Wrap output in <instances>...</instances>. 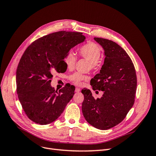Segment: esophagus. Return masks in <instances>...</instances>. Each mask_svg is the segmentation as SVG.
Segmentation results:
<instances>
[{
	"label": "esophagus",
	"mask_w": 156,
	"mask_h": 156,
	"mask_svg": "<svg viewBox=\"0 0 156 156\" xmlns=\"http://www.w3.org/2000/svg\"><path fill=\"white\" fill-rule=\"evenodd\" d=\"M75 92H79L80 91H81V89H80L79 88H75Z\"/></svg>",
	"instance_id": "obj_1"
}]
</instances>
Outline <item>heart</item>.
<instances>
[{
  "mask_svg": "<svg viewBox=\"0 0 156 156\" xmlns=\"http://www.w3.org/2000/svg\"><path fill=\"white\" fill-rule=\"evenodd\" d=\"M79 53L82 57L88 61L90 64V67L94 68L100 58L101 50L98 44L94 42H90L81 47L79 49ZM64 62L68 69H73L76 63V58L74 54L71 52L68 53L64 56ZM88 79L87 76L79 73H75L69 77L71 81L77 85H81L82 81H86Z\"/></svg>",
  "mask_w": 156,
  "mask_h": 156,
  "instance_id": "obj_1",
  "label": "heart"
}]
</instances>
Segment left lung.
Masks as SVG:
<instances>
[{"label": "left lung", "mask_w": 156, "mask_h": 156, "mask_svg": "<svg viewBox=\"0 0 156 156\" xmlns=\"http://www.w3.org/2000/svg\"><path fill=\"white\" fill-rule=\"evenodd\" d=\"M94 39L103 48L105 58L90 84L94 90L103 91V94L95 99L89 89L83 88L82 112L90 124L105 130L120 123L133 107L136 75L130 57L119 45L101 37Z\"/></svg>", "instance_id": "8db88e82"}]
</instances>
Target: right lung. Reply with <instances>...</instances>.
I'll return each instance as SVG.
<instances>
[{"mask_svg": "<svg viewBox=\"0 0 156 156\" xmlns=\"http://www.w3.org/2000/svg\"><path fill=\"white\" fill-rule=\"evenodd\" d=\"M85 39L81 32L60 31L34 41L23 53L16 71L17 93L25 114L35 123L55 121L72 100L74 87L66 85L57 92L51 79L61 72L64 56Z\"/></svg>", "mask_w": 156, "mask_h": 156, "instance_id": "add662e5", "label": "right lung"}]
</instances>
